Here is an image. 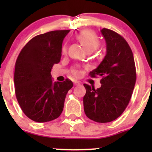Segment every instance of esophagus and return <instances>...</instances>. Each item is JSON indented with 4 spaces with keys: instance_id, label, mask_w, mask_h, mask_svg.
I'll return each mask as SVG.
<instances>
[{
    "instance_id": "34e87169",
    "label": "esophagus",
    "mask_w": 152,
    "mask_h": 152,
    "mask_svg": "<svg viewBox=\"0 0 152 152\" xmlns=\"http://www.w3.org/2000/svg\"><path fill=\"white\" fill-rule=\"evenodd\" d=\"M73 83H74V85H80V82H78V81H74V82H73Z\"/></svg>"
}]
</instances>
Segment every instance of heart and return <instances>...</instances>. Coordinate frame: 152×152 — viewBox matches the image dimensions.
<instances>
[{"instance_id": "obj_1", "label": "heart", "mask_w": 152, "mask_h": 152, "mask_svg": "<svg viewBox=\"0 0 152 152\" xmlns=\"http://www.w3.org/2000/svg\"><path fill=\"white\" fill-rule=\"evenodd\" d=\"M77 39L80 41L85 48L87 50H96L98 47L100 45V40L98 37L97 35L92 32L91 31L85 30L81 31L79 34L76 36ZM62 52L63 54L67 53V45L66 44L63 45L62 48ZM72 73L74 76H79V71L77 69H73L72 70Z\"/></svg>"}]
</instances>
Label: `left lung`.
Returning a JSON list of instances; mask_svg holds the SVG:
<instances>
[{
  "mask_svg": "<svg viewBox=\"0 0 152 152\" xmlns=\"http://www.w3.org/2000/svg\"><path fill=\"white\" fill-rule=\"evenodd\" d=\"M107 44V54L90 77L101 76L100 88L85 84L84 110L88 118L108 123L119 117L129 103L136 82L132 51L126 39L108 28L101 30Z\"/></svg>",
  "mask_w": 152,
  "mask_h": 152,
  "instance_id": "obj_1",
  "label": "left lung"
}]
</instances>
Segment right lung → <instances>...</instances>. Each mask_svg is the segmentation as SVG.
<instances>
[{
    "instance_id": "obj_1",
    "label": "right lung",
    "mask_w": 152,
    "mask_h": 152,
    "mask_svg": "<svg viewBox=\"0 0 152 152\" xmlns=\"http://www.w3.org/2000/svg\"><path fill=\"white\" fill-rule=\"evenodd\" d=\"M70 30H56L37 35L20 52L15 63V95L24 114L38 123L57 118L63 110L72 81L54 82L50 70L60 62L62 45Z\"/></svg>"
}]
</instances>
